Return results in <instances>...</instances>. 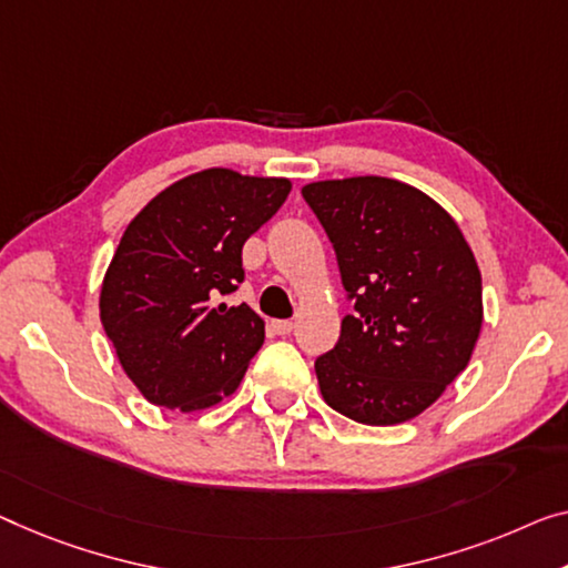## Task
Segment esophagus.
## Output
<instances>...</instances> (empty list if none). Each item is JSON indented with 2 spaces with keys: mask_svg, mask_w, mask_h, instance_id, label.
Segmentation results:
<instances>
[{
  "mask_svg": "<svg viewBox=\"0 0 568 568\" xmlns=\"http://www.w3.org/2000/svg\"><path fill=\"white\" fill-rule=\"evenodd\" d=\"M273 332H275L277 336L291 334V332H293V321H273Z\"/></svg>",
  "mask_w": 568,
  "mask_h": 568,
  "instance_id": "34e87169",
  "label": "esophagus"
}]
</instances>
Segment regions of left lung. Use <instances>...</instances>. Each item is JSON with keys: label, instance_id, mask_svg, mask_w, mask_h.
I'll return each mask as SVG.
<instances>
[{"label": "left lung", "instance_id": "8db88e82", "mask_svg": "<svg viewBox=\"0 0 568 568\" xmlns=\"http://www.w3.org/2000/svg\"><path fill=\"white\" fill-rule=\"evenodd\" d=\"M334 244L354 311L316 359L324 400L367 426L434 405L469 365L481 328V275L464 234L426 193L379 175L303 185Z\"/></svg>", "mask_w": 568, "mask_h": 568}]
</instances>
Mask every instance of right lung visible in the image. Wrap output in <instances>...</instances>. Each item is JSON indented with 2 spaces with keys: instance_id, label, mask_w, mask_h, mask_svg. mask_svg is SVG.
Masks as SVG:
<instances>
[{
  "instance_id": "add662e5",
  "label": "right lung",
  "mask_w": 568,
  "mask_h": 568,
  "mask_svg": "<svg viewBox=\"0 0 568 568\" xmlns=\"http://www.w3.org/2000/svg\"><path fill=\"white\" fill-rule=\"evenodd\" d=\"M287 193V178L209 168L160 191L124 230L99 311L122 369L150 403L191 413L236 390L265 321L222 298L244 281V242Z\"/></svg>"
}]
</instances>
